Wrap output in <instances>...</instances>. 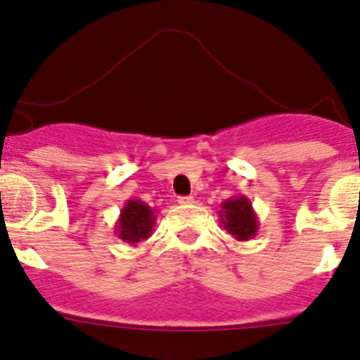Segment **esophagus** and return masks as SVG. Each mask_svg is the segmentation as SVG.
Segmentation results:
<instances>
[{
	"label": "esophagus",
	"mask_w": 360,
	"mask_h": 360,
	"mask_svg": "<svg viewBox=\"0 0 360 360\" xmlns=\"http://www.w3.org/2000/svg\"><path fill=\"white\" fill-rule=\"evenodd\" d=\"M177 202L183 204V206H188V204L193 202V197L192 195H181V197H177Z\"/></svg>",
	"instance_id": "obj_1"
}]
</instances>
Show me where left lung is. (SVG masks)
I'll list each match as a JSON object with an SVG mask.
<instances>
[{
	"instance_id": "8db88e82",
	"label": "left lung",
	"mask_w": 360,
	"mask_h": 360,
	"mask_svg": "<svg viewBox=\"0 0 360 360\" xmlns=\"http://www.w3.org/2000/svg\"><path fill=\"white\" fill-rule=\"evenodd\" d=\"M219 217L222 228L240 242L251 240L252 236H257L258 228H260L251 200L245 195H235L226 199L220 204Z\"/></svg>"
}]
</instances>
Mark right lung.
Wrapping results in <instances>:
<instances>
[{"label":"right lung","mask_w":360,"mask_h":360,"mask_svg":"<svg viewBox=\"0 0 360 360\" xmlns=\"http://www.w3.org/2000/svg\"><path fill=\"white\" fill-rule=\"evenodd\" d=\"M156 224V212L140 199H129L122 206L115 233L118 238L131 245H138L141 240H147L154 231Z\"/></svg>","instance_id":"add662e5"}]
</instances>
